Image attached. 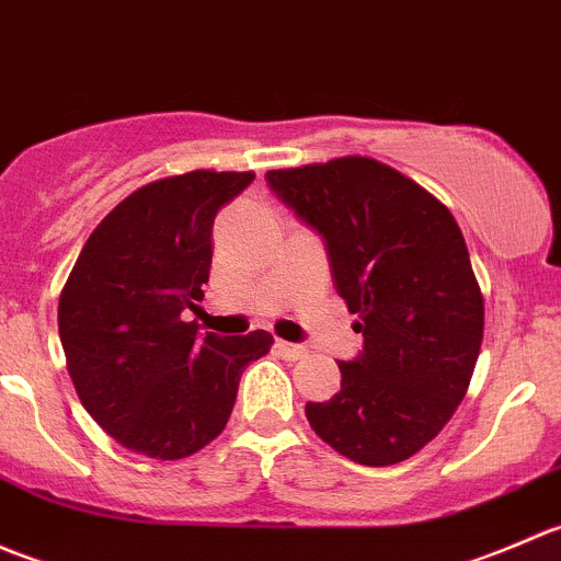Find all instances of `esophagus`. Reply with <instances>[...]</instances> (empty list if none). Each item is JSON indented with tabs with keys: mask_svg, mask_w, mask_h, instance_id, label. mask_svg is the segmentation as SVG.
<instances>
[{
	"mask_svg": "<svg viewBox=\"0 0 561 561\" xmlns=\"http://www.w3.org/2000/svg\"><path fill=\"white\" fill-rule=\"evenodd\" d=\"M276 350H279L282 358L287 360H298L307 355V347H304V344H293V342H276Z\"/></svg>",
	"mask_w": 561,
	"mask_h": 561,
	"instance_id": "34e87169",
	"label": "esophagus"
}]
</instances>
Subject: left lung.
Instances as JSON below:
<instances>
[{"instance_id":"1","label":"left lung","mask_w":561,"mask_h":561,"mask_svg":"<svg viewBox=\"0 0 561 561\" xmlns=\"http://www.w3.org/2000/svg\"><path fill=\"white\" fill-rule=\"evenodd\" d=\"M271 192L325 244L333 287L358 314L342 390L309 401L322 443L388 467L432 443L461 404L483 342V296L454 214L369 157L265 173Z\"/></svg>"}]
</instances>
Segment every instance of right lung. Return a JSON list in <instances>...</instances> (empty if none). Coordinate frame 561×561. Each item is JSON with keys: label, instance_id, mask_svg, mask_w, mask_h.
<instances>
[{"label": "right lung", "instance_id": "obj_1", "mask_svg": "<svg viewBox=\"0 0 561 561\" xmlns=\"http://www.w3.org/2000/svg\"><path fill=\"white\" fill-rule=\"evenodd\" d=\"M254 173L192 171L146 184L94 228L59 296L78 399L127 450L173 461L206 448L233 412L249 360L274 344L197 333L214 217Z\"/></svg>", "mask_w": 561, "mask_h": 561}]
</instances>
